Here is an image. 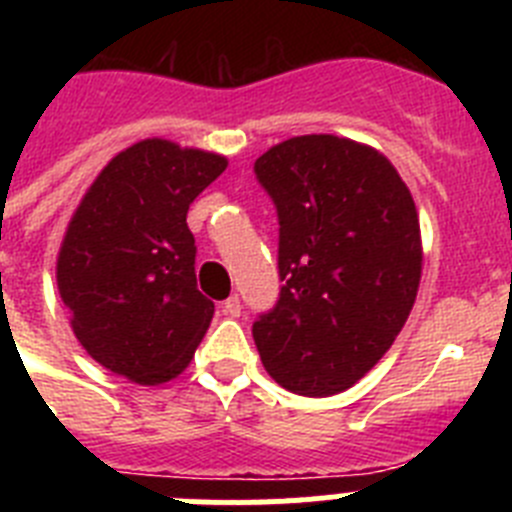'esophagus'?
<instances>
[{"label": "esophagus", "mask_w": 512, "mask_h": 512, "mask_svg": "<svg viewBox=\"0 0 512 512\" xmlns=\"http://www.w3.org/2000/svg\"><path fill=\"white\" fill-rule=\"evenodd\" d=\"M223 315H228V318H238L241 315V300H238V295H230L223 302Z\"/></svg>", "instance_id": "34e87169"}]
</instances>
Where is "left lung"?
Listing matches in <instances>:
<instances>
[{
  "label": "left lung",
  "mask_w": 512,
  "mask_h": 512,
  "mask_svg": "<svg viewBox=\"0 0 512 512\" xmlns=\"http://www.w3.org/2000/svg\"><path fill=\"white\" fill-rule=\"evenodd\" d=\"M253 169L277 205L284 282L253 341L284 390L338 395L387 354L418 297L413 194L377 148L328 133L277 143Z\"/></svg>",
  "instance_id": "1"
}]
</instances>
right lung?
Wrapping results in <instances>:
<instances>
[{"mask_svg":"<svg viewBox=\"0 0 512 512\" xmlns=\"http://www.w3.org/2000/svg\"><path fill=\"white\" fill-rule=\"evenodd\" d=\"M228 158L146 138L117 153L81 197L56 259L71 328L104 369L138 384L179 377L215 305L197 289L187 210Z\"/></svg>","mask_w":512,"mask_h":512,"instance_id":"1","label":"right lung"}]
</instances>
